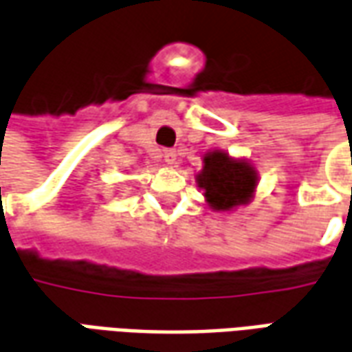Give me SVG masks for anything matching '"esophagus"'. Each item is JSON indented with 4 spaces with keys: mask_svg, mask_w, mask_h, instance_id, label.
<instances>
[{
    "mask_svg": "<svg viewBox=\"0 0 352 352\" xmlns=\"http://www.w3.org/2000/svg\"><path fill=\"white\" fill-rule=\"evenodd\" d=\"M176 151L174 149H164L163 151V157H164V163H168V164H174L176 163Z\"/></svg>",
    "mask_w": 352,
    "mask_h": 352,
    "instance_id": "esophagus-1",
    "label": "esophagus"
}]
</instances>
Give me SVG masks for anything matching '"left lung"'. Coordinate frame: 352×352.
<instances>
[{
    "label": "left lung",
    "mask_w": 352,
    "mask_h": 352,
    "mask_svg": "<svg viewBox=\"0 0 352 352\" xmlns=\"http://www.w3.org/2000/svg\"><path fill=\"white\" fill-rule=\"evenodd\" d=\"M197 182L214 210H231L250 201L258 174L244 161H233L223 151H212L204 155V166Z\"/></svg>",
    "instance_id": "1"
}]
</instances>
